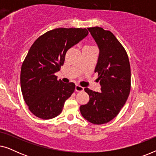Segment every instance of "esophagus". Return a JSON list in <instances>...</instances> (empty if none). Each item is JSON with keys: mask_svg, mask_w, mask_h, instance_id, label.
Masks as SVG:
<instances>
[{"mask_svg": "<svg viewBox=\"0 0 156 156\" xmlns=\"http://www.w3.org/2000/svg\"><path fill=\"white\" fill-rule=\"evenodd\" d=\"M75 91H77V92H79V91H84V88L80 86V85H76Z\"/></svg>", "mask_w": 156, "mask_h": 156, "instance_id": "1", "label": "esophagus"}]
</instances>
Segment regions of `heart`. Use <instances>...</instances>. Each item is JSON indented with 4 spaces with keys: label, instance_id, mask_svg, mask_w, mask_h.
Wrapping results in <instances>:
<instances>
[{
    "label": "heart",
    "instance_id": "b5f03b06",
    "mask_svg": "<svg viewBox=\"0 0 156 156\" xmlns=\"http://www.w3.org/2000/svg\"><path fill=\"white\" fill-rule=\"evenodd\" d=\"M87 47H88V46H87Z\"/></svg>",
    "mask_w": 156,
    "mask_h": 156
}]
</instances>
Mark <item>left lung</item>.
<instances>
[{"label": "left lung", "mask_w": 156, "mask_h": 156, "mask_svg": "<svg viewBox=\"0 0 156 156\" xmlns=\"http://www.w3.org/2000/svg\"><path fill=\"white\" fill-rule=\"evenodd\" d=\"M88 30L99 49L94 72L101 92L85 88L89 101L80 109L86 120L99 125L114 119L126 102L131 90V67L126 51L112 32L99 27Z\"/></svg>", "instance_id": "left-lung-1"}]
</instances>
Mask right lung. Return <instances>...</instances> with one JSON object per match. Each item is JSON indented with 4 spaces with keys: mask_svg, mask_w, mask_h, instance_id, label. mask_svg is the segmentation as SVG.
Masks as SVG:
<instances>
[{
    "mask_svg": "<svg viewBox=\"0 0 156 156\" xmlns=\"http://www.w3.org/2000/svg\"><path fill=\"white\" fill-rule=\"evenodd\" d=\"M86 28L59 27L40 36L30 48L20 72L24 101L35 116L55 118L75 89L73 82L57 80L55 72L64 65L66 52L88 35Z\"/></svg>",
    "mask_w": 156,
    "mask_h": 156,
    "instance_id": "1",
    "label": "right lung"
}]
</instances>
